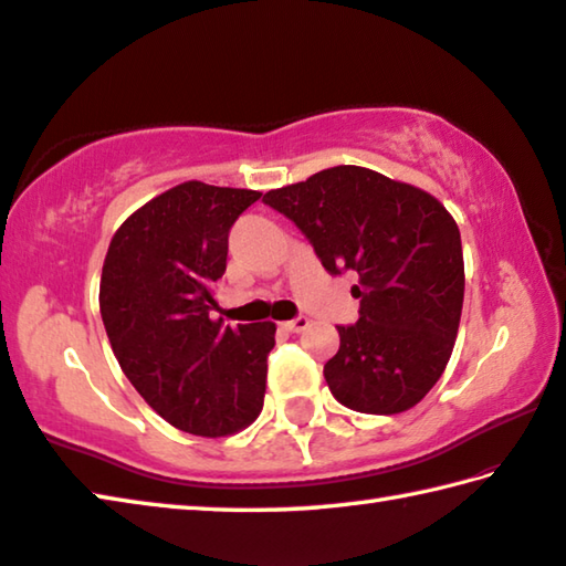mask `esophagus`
Here are the masks:
<instances>
[{"label":"esophagus","mask_w":566,"mask_h":566,"mask_svg":"<svg viewBox=\"0 0 566 566\" xmlns=\"http://www.w3.org/2000/svg\"><path fill=\"white\" fill-rule=\"evenodd\" d=\"M282 326L286 328V332L300 334V332H304L306 326H310V318H306V316H294V318H290V322H284Z\"/></svg>","instance_id":"obj_1"}]
</instances>
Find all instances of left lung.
I'll return each instance as SVG.
<instances>
[{
	"instance_id": "8db88e82",
	"label": "left lung",
	"mask_w": 566,
	"mask_h": 566,
	"mask_svg": "<svg viewBox=\"0 0 566 566\" xmlns=\"http://www.w3.org/2000/svg\"><path fill=\"white\" fill-rule=\"evenodd\" d=\"M328 274L354 272L358 322L338 328L324 378L338 403L394 416L413 408L453 354L465 266L460 230L433 195L358 166L270 190Z\"/></svg>"
}]
</instances>
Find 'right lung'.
Listing matches in <instances>:
<instances>
[{
	"instance_id": "1",
	"label": "right lung",
	"mask_w": 566,
	"mask_h": 566,
	"mask_svg": "<svg viewBox=\"0 0 566 566\" xmlns=\"http://www.w3.org/2000/svg\"><path fill=\"white\" fill-rule=\"evenodd\" d=\"M262 192L198 180L143 205L113 234L101 318L133 388L170 426L220 438L260 416L272 322H212L234 220Z\"/></svg>"
}]
</instances>
